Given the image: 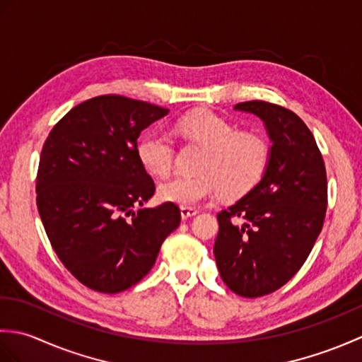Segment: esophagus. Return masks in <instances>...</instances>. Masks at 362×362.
<instances>
[{
	"instance_id": "obj_1",
	"label": "esophagus",
	"mask_w": 362,
	"mask_h": 362,
	"mask_svg": "<svg viewBox=\"0 0 362 362\" xmlns=\"http://www.w3.org/2000/svg\"><path fill=\"white\" fill-rule=\"evenodd\" d=\"M180 214H182V219H188L191 216H194V214H197V210L191 209V206H180Z\"/></svg>"
}]
</instances>
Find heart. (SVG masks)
Wrapping results in <instances>:
<instances>
[{
  "label": "heart",
  "instance_id": "b5f03b06",
  "mask_svg": "<svg viewBox=\"0 0 362 362\" xmlns=\"http://www.w3.org/2000/svg\"><path fill=\"white\" fill-rule=\"evenodd\" d=\"M174 130L183 140L205 148L197 169L201 174L177 175L161 183L163 202L194 206L226 193L241 196L263 177L271 146L258 130L238 129L236 122L211 110H199L177 119ZM136 156L152 175L166 177L174 166V144L165 134L152 132L140 138Z\"/></svg>",
  "mask_w": 362,
  "mask_h": 362
}]
</instances>
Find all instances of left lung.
<instances>
[{"mask_svg": "<svg viewBox=\"0 0 362 362\" xmlns=\"http://www.w3.org/2000/svg\"><path fill=\"white\" fill-rule=\"evenodd\" d=\"M235 109L264 121L271 158L258 185L218 213L213 253L228 289L255 298L286 284L311 253L324 227L327 169L311 130L292 110L266 101Z\"/></svg>", "mask_w": 362, "mask_h": 362, "instance_id": "obj_1", "label": "left lung"}]
</instances>
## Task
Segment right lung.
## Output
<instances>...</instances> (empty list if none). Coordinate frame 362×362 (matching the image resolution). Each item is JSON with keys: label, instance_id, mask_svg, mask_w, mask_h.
Masks as SVG:
<instances>
[{"label": "right lung", "instance_id": "obj_1", "mask_svg": "<svg viewBox=\"0 0 362 362\" xmlns=\"http://www.w3.org/2000/svg\"><path fill=\"white\" fill-rule=\"evenodd\" d=\"M168 109L119 95L73 107L46 138L37 171V209L62 264L104 294L149 274L180 209L143 205L156 185L136 156L141 130Z\"/></svg>", "mask_w": 362, "mask_h": 362}]
</instances>
